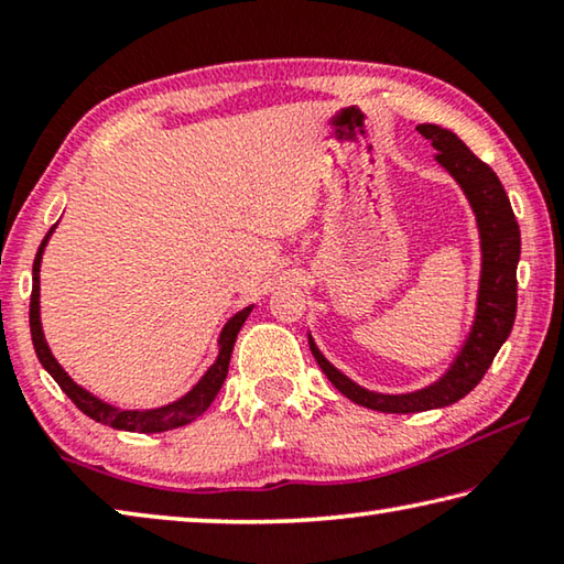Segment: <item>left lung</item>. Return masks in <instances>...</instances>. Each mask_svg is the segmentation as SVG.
<instances>
[{
  "instance_id": "obj_1",
  "label": "left lung",
  "mask_w": 564,
  "mask_h": 564,
  "mask_svg": "<svg viewBox=\"0 0 564 564\" xmlns=\"http://www.w3.org/2000/svg\"><path fill=\"white\" fill-rule=\"evenodd\" d=\"M417 131L431 141V147L437 151L435 161L453 176L470 204L477 238H480V281H477L473 326L451 368L435 383L413 393H376L358 386L323 356L308 330L313 358L330 383L352 403L378 410V413H423V410L453 405L465 398L488 373L492 358L510 336L514 311H518L520 226L514 221L510 198L498 174L482 164L451 129L437 127V123H420Z\"/></svg>"
}]
</instances>
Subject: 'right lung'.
<instances>
[{
  "mask_svg": "<svg viewBox=\"0 0 564 564\" xmlns=\"http://www.w3.org/2000/svg\"><path fill=\"white\" fill-rule=\"evenodd\" d=\"M54 228H50V234L44 236V241L36 251V259L32 265V303H30V328H32V343L36 350V358L44 366L46 373H50L56 386H59L66 395L72 398V403L82 410L84 415H89L91 420H97L101 425L117 427V431H129V433H166L174 431V427L188 425L204 413V410L214 403V398L221 390L226 373H228V362H231V352H234V343L238 330L246 323V318L251 316L253 305L248 308L238 311L236 316H231L226 321V326L218 333V352L216 360L208 366L206 373L198 378V383L184 393L181 398H176L174 403L159 405V408H144V410H127L119 405H111L107 400H101L99 395L89 393L87 388L76 383V380L66 373V370L59 366V360L54 358V352L50 348V343L44 338V328H42V305H40V271H42V256L44 248L50 243V238L54 234Z\"/></svg>",
  "mask_w": 564,
  "mask_h": 564,
  "instance_id": "1",
  "label": "right lung"
}]
</instances>
